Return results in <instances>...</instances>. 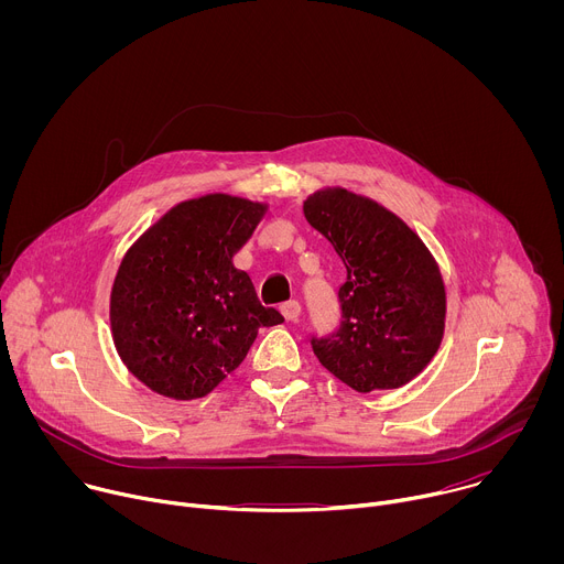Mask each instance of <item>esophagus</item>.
Instances as JSON below:
<instances>
[{"label":"esophagus","instance_id":"obj_1","mask_svg":"<svg viewBox=\"0 0 564 564\" xmlns=\"http://www.w3.org/2000/svg\"><path fill=\"white\" fill-rule=\"evenodd\" d=\"M281 314H283L288 321H296L299 314H301L299 301H285V303H281Z\"/></svg>","mask_w":564,"mask_h":564}]
</instances>
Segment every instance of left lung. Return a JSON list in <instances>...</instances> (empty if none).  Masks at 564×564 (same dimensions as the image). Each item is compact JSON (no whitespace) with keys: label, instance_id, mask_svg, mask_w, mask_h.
<instances>
[{"label":"left lung","instance_id":"1","mask_svg":"<svg viewBox=\"0 0 564 564\" xmlns=\"http://www.w3.org/2000/svg\"><path fill=\"white\" fill-rule=\"evenodd\" d=\"M303 214L346 265L339 328L310 337L316 359L357 392L409 383L444 337L446 292L431 252L404 220L341 187L307 196Z\"/></svg>","mask_w":564,"mask_h":564}]
</instances>
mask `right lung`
<instances>
[{
  "mask_svg": "<svg viewBox=\"0 0 564 564\" xmlns=\"http://www.w3.org/2000/svg\"><path fill=\"white\" fill-rule=\"evenodd\" d=\"M263 214L265 205L246 198L200 196L172 207L127 250L111 288L113 344L158 394H207L246 359L259 328L283 321L231 263Z\"/></svg>",
  "mask_w": 564,
  "mask_h": 564,
  "instance_id": "add662e5",
  "label": "right lung"
}]
</instances>
